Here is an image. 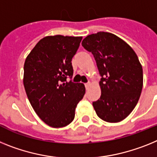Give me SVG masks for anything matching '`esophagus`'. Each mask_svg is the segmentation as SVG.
<instances>
[{"mask_svg":"<svg viewBox=\"0 0 157 157\" xmlns=\"http://www.w3.org/2000/svg\"><path fill=\"white\" fill-rule=\"evenodd\" d=\"M90 86H91V83H87V84H85V88H86V89H88V88H90Z\"/></svg>","mask_w":157,"mask_h":157,"instance_id":"1","label":"esophagus"}]
</instances>
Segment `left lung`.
<instances>
[{"label": "left lung", "mask_w": 157, "mask_h": 157, "mask_svg": "<svg viewBox=\"0 0 157 157\" xmlns=\"http://www.w3.org/2000/svg\"><path fill=\"white\" fill-rule=\"evenodd\" d=\"M82 46L95 58L101 80V96L92 105L107 122L122 121L132 112L143 87V70L129 44L114 34L99 31L88 35Z\"/></svg>", "instance_id": "8db88e82"}]
</instances>
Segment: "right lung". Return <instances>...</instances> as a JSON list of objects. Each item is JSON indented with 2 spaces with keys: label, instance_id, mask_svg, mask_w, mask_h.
Wrapping results in <instances>:
<instances>
[{
  "label": "right lung",
  "instance_id": "right-lung-1",
  "mask_svg": "<svg viewBox=\"0 0 157 157\" xmlns=\"http://www.w3.org/2000/svg\"><path fill=\"white\" fill-rule=\"evenodd\" d=\"M81 39V36H46L26 58V93L38 116L51 127H64L73 122L77 103L85 94L84 84L66 80L73 77L71 61Z\"/></svg>",
  "mask_w": 157,
  "mask_h": 157
}]
</instances>
